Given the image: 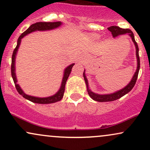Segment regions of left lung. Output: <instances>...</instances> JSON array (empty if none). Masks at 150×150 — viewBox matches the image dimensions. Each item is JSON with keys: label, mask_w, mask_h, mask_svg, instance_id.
<instances>
[{"label": "left lung", "mask_w": 150, "mask_h": 150, "mask_svg": "<svg viewBox=\"0 0 150 150\" xmlns=\"http://www.w3.org/2000/svg\"><path fill=\"white\" fill-rule=\"evenodd\" d=\"M108 30L111 32L113 37H116L117 36L120 35V34H124L128 33L130 35V37L132 38V40L134 44L135 45L136 48V56H137V70H136V72L134 74L133 77H132L131 81L130 82V83L128 84L126 87H124L123 89H120V91H118V92L113 93V94H95V93L92 92L90 89H89V85H88V82H87V79L85 76V72L83 73V77L84 79H85L86 85H87V92H88L89 97L92 98V99H94V101H99V102H106V101H115L116 99H120V97H122L123 96H124L125 94H128V93L131 91V89L133 88V87L135 86L136 81H137V76H138L139 73V70H140V57H139V48L138 46H137V42H135V37H134V34L132 33V32L129 29H122L120 27H118V26H111L108 28Z\"/></svg>", "instance_id": "1"}]
</instances>
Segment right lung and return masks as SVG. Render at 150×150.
Masks as SVG:
<instances>
[{"mask_svg": "<svg viewBox=\"0 0 150 150\" xmlns=\"http://www.w3.org/2000/svg\"><path fill=\"white\" fill-rule=\"evenodd\" d=\"M61 25V22H37V23L33 24L27 29L25 32H24L20 36V37L18 38V44H17L16 47L14 49L13 53V56H12V63H11V75L12 77H13V81H14L15 86L16 87L17 91H18V93L23 97L25 99H28L29 101H32V102L37 103V104H52V103L57 102V101H61L62 98L63 97V94H64L65 92V83H66V81L68 80V77H69L70 73H71L72 68H73V65H75L71 64L68 68H65V72H64V75H63V81H62L61 87L60 88L59 91L56 93V94H54L53 96H51V97H46V98H39V97H32V96H29L27 94H25L23 92V91L22 90L21 88L20 87V86L18 85V84H17V78L16 75H15V56H16L17 51H18V49L20 46V42H21V39L23 38L25 36L27 35V34L31 33V32H34V31L37 30H53V29L56 28V27H59L60 25Z\"/></svg>", "mask_w": 150, "mask_h": 150, "instance_id": "right-lung-1", "label": "right lung"}]
</instances>
